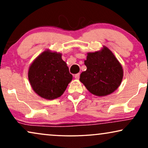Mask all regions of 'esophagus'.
<instances>
[{"label": "esophagus", "mask_w": 148, "mask_h": 148, "mask_svg": "<svg viewBox=\"0 0 148 148\" xmlns=\"http://www.w3.org/2000/svg\"><path fill=\"white\" fill-rule=\"evenodd\" d=\"M79 76H80V74L79 73H77V74H75L74 75L75 78L76 79H79Z\"/></svg>", "instance_id": "esophagus-1"}]
</instances>
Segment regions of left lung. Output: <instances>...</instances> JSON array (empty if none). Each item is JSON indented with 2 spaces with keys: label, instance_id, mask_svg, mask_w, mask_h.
Wrapping results in <instances>:
<instances>
[{
  "label": "left lung",
  "instance_id": "8db88e82",
  "mask_svg": "<svg viewBox=\"0 0 148 148\" xmlns=\"http://www.w3.org/2000/svg\"><path fill=\"white\" fill-rule=\"evenodd\" d=\"M84 64L87 70L81 73L79 80L92 94L107 96L114 92L121 85L123 67L106 46L100 51L88 52Z\"/></svg>",
  "mask_w": 148,
  "mask_h": 148
}]
</instances>
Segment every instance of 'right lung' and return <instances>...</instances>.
<instances>
[{
  "label": "right lung",
  "instance_id": "1",
  "mask_svg": "<svg viewBox=\"0 0 148 148\" xmlns=\"http://www.w3.org/2000/svg\"><path fill=\"white\" fill-rule=\"evenodd\" d=\"M62 54L46 50L32 62L28 79L34 92L46 100L62 95L73 79Z\"/></svg>",
  "mask_w": 148,
  "mask_h": 148
}]
</instances>
